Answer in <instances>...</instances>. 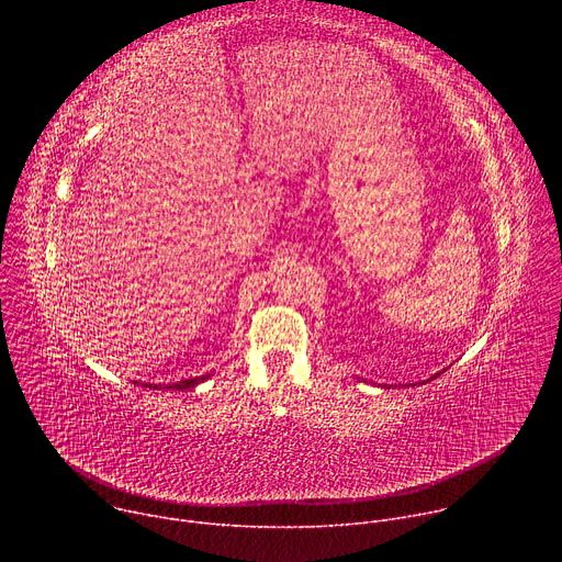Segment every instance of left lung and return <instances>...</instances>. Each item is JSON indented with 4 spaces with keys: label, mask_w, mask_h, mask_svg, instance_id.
I'll use <instances>...</instances> for the list:
<instances>
[{
    "label": "left lung",
    "mask_w": 562,
    "mask_h": 562,
    "mask_svg": "<svg viewBox=\"0 0 562 562\" xmlns=\"http://www.w3.org/2000/svg\"><path fill=\"white\" fill-rule=\"evenodd\" d=\"M434 378H436V375H434Z\"/></svg>",
    "instance_id": "obj_1"
}]
</instances>
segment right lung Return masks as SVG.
I'll return each instance as SVG.
<instances>
[{
	"mask_svg": "<svg viewBox=\"0 0 562 562\" xmlns=\"http://www.w3.org/2000/svg\"><path fill=\"white\" fill-rule=\"evenodd\" d=\"M211 378V373H206V375H198V378H191V380H180V382H176V384H169L167 389H176V391H182V389H193V386H198L200 382H204V380H209ZM150 386V384H148ZM153 389H162V384H155Z\"/></svg>",
	"mask_w": 562,
	"mask_h": 562,
	"instance_id": "right-lung-1",
	"label": "right lung"
}]
</instances>
